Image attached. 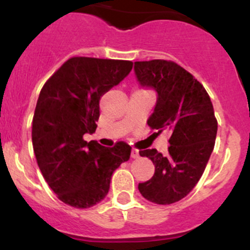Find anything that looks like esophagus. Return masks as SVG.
<instances>
[{"label": "esophagus", "instance_id": "1", "mask_svg": "<svg viewBox=\"0 0 250 250\" xmlns=\"http://www.w3.org/2000/svg\"><path fill=\"white\" fill-rule=\"evenodd\" d=\"M130 157H132V158L139 157V150H137V148H133L132 152H130Z\"/></svg>", "mask_w": 250, "mask_h": 250}]
</instances>
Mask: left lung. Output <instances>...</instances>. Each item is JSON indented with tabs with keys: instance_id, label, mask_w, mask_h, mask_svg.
I'll list each match as a JSON object with an SVG mask.
<instances>
[{
	"instance_id": "1",
	"label": "left lung",
	"mask_w": 250,
	"mask_h": 250,
	"mask_svg": "<svg viewBox=\"0 0 250 250\" xmlns=\"http://www.w3.org/2000/svg\"><path fill=\"white\" fill-rule=\"evenodd\" d=\"M141 87L157 93L147 125L160 134L169 130L168 153L140 150L155 165L150 180L138 186L144 198L157 204L178 202L192 191L206 169L215 144L218 121L204 87L190 72L170 60L134 62Z\"/></svg>"
}]
</instances>
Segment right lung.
Segmentation results:
<instances>
[{"label":"right lung","mask_w":250,"mask_h":250,"mask_svg":"<svg viewBox=\"0 0 250 250\" xmlns=\"http://www.w3.org/2000/svg\"><path fill=\"white\" fill-rule=\"evenodd\" d=\"M132 67L128 60L74 57L41 89L32 120L34 152L44 180L69 206L89 208L104 200L112 173L129 160L128 144L104 147L83 135L97 129L100 98Z\"/></svg>","instance_id":"add662e5"}]
</instances>
